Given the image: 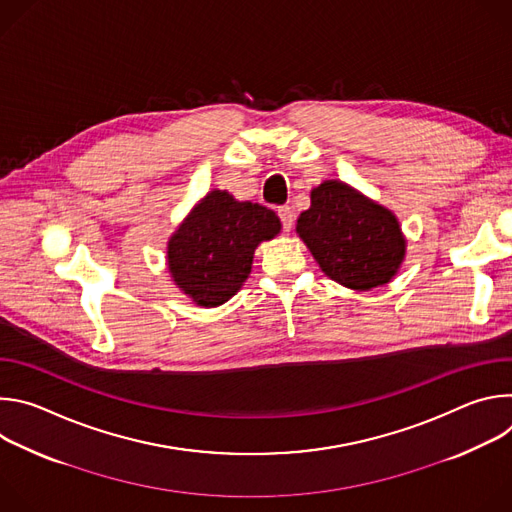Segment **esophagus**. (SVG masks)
<instances>
[{
  "instance_id": "obj_1",
  "label": "esophagus",
  "mask_w": 512,
  "mask_h": 512,
  "mask_svg": "<svg viewBox=\"0 0 512 512\" xmlns=\"http://www.w3.org/2000/svg\"><path fill=\"white\" fill-rule=\"evenodd\" d=\"M277 214H279V218H281L283 231H285V233H289V231H291V227H294V210H291L289 206H281V208L277 210Z\"/></svg>"
}]
</instances>
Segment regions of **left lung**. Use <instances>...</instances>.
Returning a JSON list of instances; mask_svg holds the SVG:
<instances>
[{"instance_id":"left-lung-1","label":"left lung","mask_w":512,"mask_h":512,"mask_svg":"<svg viewBox=\"0 0 512 512\" xmlns=\"http://www.w3.org/2000/svg\"><path fill=\"white\" fill-rule=\"evenodd\" d=\"M310 200L296 233L330 279L371 291L397 275L407 239L393 210L342 180H324Z\"/></svg>"}]
</instances>
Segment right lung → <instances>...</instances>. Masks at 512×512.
<instances>
[{"mask_svg":"<svg viewBox=\"0 0 512 512\" xmlns=\"http://www.w3.org/2000/svg\"><path fill=\"white\" fill-rule=\"evenodd\" d=\"M279 231L273 210L214 188L168 239L170 277L196 306H223L245 285L255 249Z\"/></svg>","mask_w":512,"mask_h":512,"instance_id":"1","label":"right lung"}]
</instances>
